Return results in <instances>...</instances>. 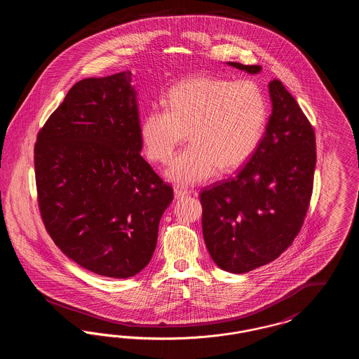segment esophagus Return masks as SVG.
I'll use <instances>...</instances> for the list:
<instances>
[{
  "label": "esophagus",
  "mask_w": 359,
  "mask_h": 359,
  "mask_svg": "<svg viewBox=\"0 0 359 359\" xmlns=\"http://www.w3.org/2000/svg\"><path fill=\"white\" fill-rule=\"evenodd\" d=\"M173 192H175V196L179 199V198H184V196H187L188 194H189V191L186 189V188L183 187H175L173 188Z\"/></svg>",
  "instance_id": "obj_1"
}]
</instances>
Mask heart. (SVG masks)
<instances>
[{
  "label": "heart",
  "instance_id": "heart-1",
  "mask_svg": "<svg viewBox=\"0 0 359 359\" xmlns=\"http://www.w3.org/2000/svg\"><path fill=\"white\" fill-rule=\"evenodd\" d=\"M167 103L145 114L140 137L149 160L165 164L189 133L192 144L167 170L179 184L238 170L256 152L269 114L266 95L252 79L188 78L172 87Z\"/></svg>",
  "mask_w": 359,
  "mask_h": 359
}]
</instances>
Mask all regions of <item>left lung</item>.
<instances>
[{
  "label": "left lung",
  "instance_id": "1",
  "mask_svg": "<svg viewBox=\"0 0 359 359\" xmlns=\"http://www.w3.org/2000/svg\"><path fill=\"white\" fill-rule=\"evenodd\" d=\"M258 74L261 66L229 62ZM272 114L256 152L227 180L201 192L205 246L227 272L246 273L285 252L307 215L316 165L315 130L278 79L269 82Z\"/></svg>",
  "mask_w": 359,
  "mask_h": 359
}]
</instances>
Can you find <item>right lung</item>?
I'll use <instances>...</instances> for the list:
<instances>
[{
    "instance_id": "1",
    "label": "right lung",
    "mask_w": 359,
    "mask_h": 359,
    "mask_svg": "<svg viewBox=\"0 0 359 359\" xmlns=\"http://www.w3.org/2000/svg\"><path fill=\"white\" fill-rule=\"evenodd\" d=\"M132 72L87 78L37 133L39 210L59 249L90 272L128 278L154 256L173 189L140 154Z\"/></svg>"
}]
</instances>
